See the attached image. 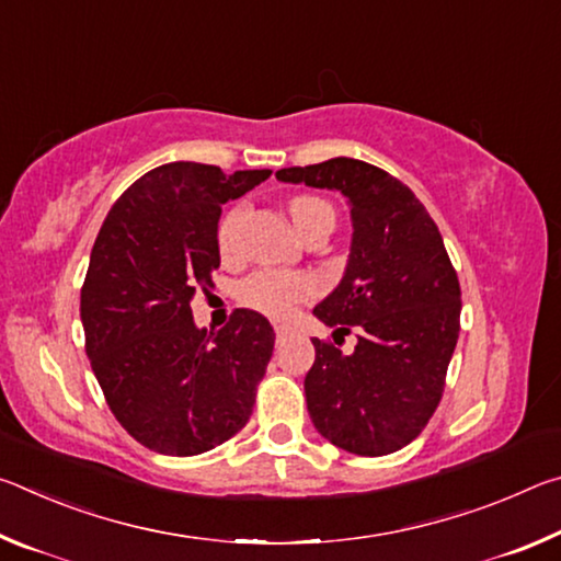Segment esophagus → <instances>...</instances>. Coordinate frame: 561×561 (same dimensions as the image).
Masks as SVG:
<instances>
[{
    "label": "esophagus",
    "mask_w": 561,
    "mask_h": 561,
    "mask_svg": "<svg viewBox=\"0 0 561 561\" xmlns=\"http://www.w3.org/2000/svg\"><path fill=\"white\" fill-rule=\"evenodd\" d=\"M274 334H277V339H284V336L294 334V327L284 324V321H274Z\"/></svg>",
    "instance_id": "34e87169"
}]
</instances>
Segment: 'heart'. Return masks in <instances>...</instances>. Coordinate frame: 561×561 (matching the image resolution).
Instances as JSON below:
<instances>
[{"label":"heart","mask_w":561,"mask_h":561,"mask_svg":"<svg viewBox=\"0 0 561 561\" xmlns=\"http://www.w3.org/2000/svg\"><path fill=\"white\" fill-rule=\"evenodd\" d=\"M289 217L294 227H297L299 232H304L309 225L321 220V217H334V213H331V207L324 201H319V197L299 195L289 203ZM242 220H244V207H234V210L222 220L220 234H217L222 254L234 252L237 232H240ZM311 291H314V284H311V279L301 277V274L264 272L242 282L240 299L247 304V307L260 309L264 314L287 317L299 301L311 297Z\"/></svg>","instance_id":"heart-1"}]
</instances>
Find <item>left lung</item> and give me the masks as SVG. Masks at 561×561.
Here are the masks:
<instances>
[{"label": "left lung", "instance_id": "obj_1", "mask_svg": "<svg viewBox=\"0 0 561 561\" xmlns=\"http://www.w3.org/2000/svg\"><path fill=\"white\" fill-rule=\"evenodd\" d=\"M277 180L336 190L351 210L344 277L314 307L351 354L311 339L304 393L314 428L366 458L417 438L440 403L460 331V284L433 217L401 180L354 158L282 168ZM334 331V334H336Z\"/></svg>", "mask_w": 561, "mask_h": 561}]
</instances>
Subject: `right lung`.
Returning <instances> with one entry per match:
<instances>
[{"mask_svg":"<svg viewBox=\"0 0 561 561\" xmlns=\"http://www.w3.org/2000/svg\"><path fill=\"white\" fill-rule=\"evenodd\" d=\"M270 175L178 160L138 178L103 220L81 289L87 354L116 421L150 450L201 455L250 421L272 324L237 309L215 334L190 301L215 287L222 205Z\"/></svg>","mask_w":561,"mask_h":561,"instance_id":"right-lung-1","label":"right lung"}]
</instances>
